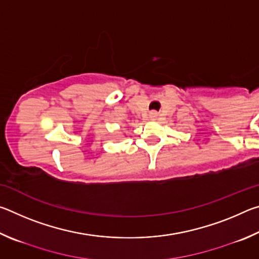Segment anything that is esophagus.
<instances>
[{
	"instance_id": "esophagus-1",
	"label": "esophagus",
	"mask_w": 259,
	"mask_h": 259,
	"mask_svg": "<svg viewBox=\"0 0 259 259\" xmlns=\"http://www.w3.org/2000/svg\"><path fill=\"white\" fill-rule=\"evenodd\" d=\"M150 117H152V119H156V117H157V113H156V112H151V113H150Z\"/></svg>"
}]
</instances>
